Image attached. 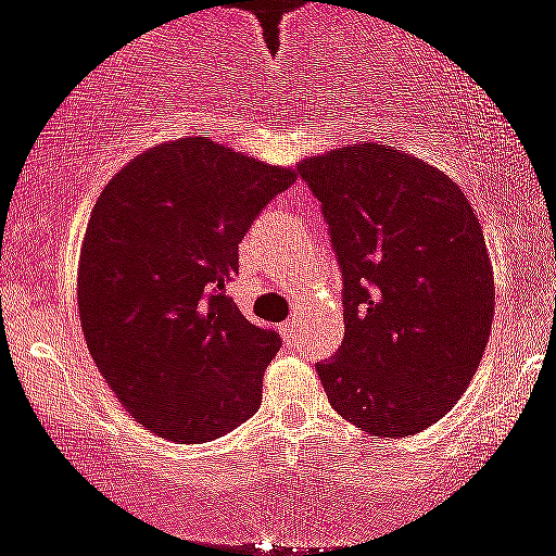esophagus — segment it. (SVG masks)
<instances>
[{
    "label": "esophagus",
    "instance_id": "1",
    "mask_svg": "<svg viewBox=\"0 0 556 556\" xmlns=\"http://www.w3.org/2000/svg\"><path fill=\"white\" fill-rule=\"evenodd\" d=\"M282 332L288 334V338H295L298 340L303 334V327L298 325V319H295V316H292L290 321H285V325H282Z\"/></svg>",
    "mask_w": 556,
    "mask_h": 556
}]
</instances>
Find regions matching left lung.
Masks as SVG:
<instances>
[{
	"instance_id": "obj_1",
	"label": "left lung",
	"mask_w": 556,
	"mask_h": 556,
	"mask_svg": "<svg viewBox=\"0 0 556 556\" xmlns=\"http://www.w3.org/2000/svg\"><path fill=\"white\" fill-rule=\"evenodd\" d=\"M343 271L345 338L316 364L329 406L380 438L446 417L483 358L493 268L456 181L367 142L303 161Z\"/></svg>"
}]
</instances>
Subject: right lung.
I'll return each instance as SVG.
<instances>
[{
    "mask_svg": "<svg viewBox=\"0 0 556 556\" xmlns=\"http://www.w3.org/2000/svg\"><path fill=\"white\" fill-rule=\"evenodd\" d=\"M295 170L208 137L126 163L91 211L78 261V316L97 369L139 425L208 443L253 417L282 340L224 295L237 245Z\"/></svg>",
    "mask_w": 556,
    "mask_h": 556,
    "instance_id": "add662e5",
    "label": "right lung"
}]
</instances>
